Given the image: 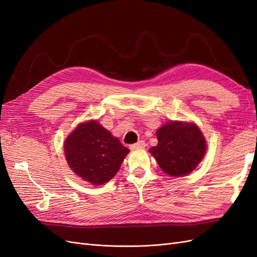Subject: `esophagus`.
Listing matches in <instances>:
<instances>
[{
    "mask_svg": "<svg viewBox=\"0 0 257 257\" xmlns=\"http://www.w3.org/2000/svg\"><path fill=\"white\" fill-rule=\"evenodd\" d=\"M146 147V143L144 141H139L138 143L132 145L131 146V149L132 150H136V149H143V148Z\"/></svg>",
    "mask_w": 257,
    "mask_h": 257,
    "instance_id": "esophagus-1",
    "label": "esophagus"
}]
</instances>
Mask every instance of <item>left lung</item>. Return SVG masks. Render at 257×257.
Here are the masks:
<instances>
[{
  "mask_svg": "<svg viewBox=\"0 0 257 257\" xmlns=\"http://www.w3.org/2000/svg\"><path fill=\"white\" fill-rule=\"evenodd\" d=\"M155 134L159 143L149 152L168 176H188L203 161L207 142L194 122L170 121L158 128Z\"/></svg>",
  "mask_w": 257,
  "mask_h": 257,
  "instance_id": "1",
  "label": "left lung"
}]
</instances>
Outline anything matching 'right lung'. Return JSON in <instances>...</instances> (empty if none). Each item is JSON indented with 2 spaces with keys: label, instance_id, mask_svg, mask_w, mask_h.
Returning a JSON list of instances; mask_svg holds the SVG:
<instances>
[{
  "label": "right lung",
  "instance_id": "add662e5",
  "mask_svg": "<svg viewBox=\"0 0 257 257\" xmlns=\"http://www.w3.org/2000/svg\"><path fill=\"white\" fill-rule=\"evenodd\" d=\"M130 153L118 137L96 120L82 122L64 141V155L75 175L92 185L107 183Z\"/></svg>",
  "mask_w": 257,
  "mask_h": 257
}]
</instances>
